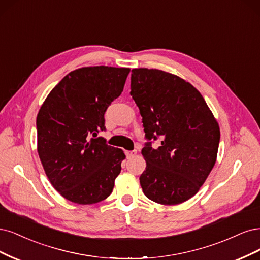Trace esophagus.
<instances>
[{
  "label": "esophagus",
  "mask_w": 260,
  "mask_h": 260,
  "mask_svg": "<svg viewBox=\"0 0 260 260\" xmlns=\"http://www.w3.org/2000/svg\"><path fill=\"white\" fill-rule=\"evenodd\" d=\"M125 154H126L127 158H131V157L135 156L137 154V151H136V150H133V151H126V152H125Z\"/></svg>",
  "instance_id": "esophagus-1"
}]
</instances>
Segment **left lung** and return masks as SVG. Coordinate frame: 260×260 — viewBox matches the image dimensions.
Returning a JSON list of instances; mask_svg holds the SVG:
<instances>
[{"label": "left lung", "mask_w": 260, "mask_h": 260, "mask_svg": "<svg viewBox=\"0 0 260 260\" xmlns=\"http://www.w3.org/2000/svg\"><path fill=\"white\" fill-rule=\"evenodd\" d=\"M131 95L139 108L146 138L161 136L141 151L140 175L145 196L176 205L198 193L216 163L220 129L200 91L178 75L158 69L132 70Z\"/></svg>", "instance_id": "1"}]
</instances>
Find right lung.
Returning a JSON list of instances; mask_svg holds the SVG:
<instances>
[{"label": "right lung", "instance_id": "right-lung-1", "mask_svg": "<svg viewBox=\"0 0 260 260\" xmlns=\"http://www.w3.org/2000/svg\"><path fill=\"white\" fill-rule=\"evenodd\" d=\"M129 68L83 67L51 90L37 116L38 153L52 186L70 202L89 205L111 194L125 158L96 137L104 114L123 91Z\"/></svg>", "mask_w": 260, "mask_h": 260}]
</instances>
